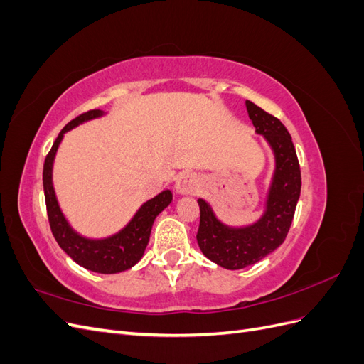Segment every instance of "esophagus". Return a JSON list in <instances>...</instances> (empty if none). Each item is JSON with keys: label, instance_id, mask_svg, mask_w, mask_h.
I'll return each mask as SVG.
<instances>
[{"label": "esophagus", "instance_id": "1", "mask_svg": "<svg viewBox=\"0 0 364 364\" xmlns=\"http://www.w3.org/2000/svg\"><path fill=\"white\" fill-rule=\"evenodd\" d=\"M174 188H176V193L181 196L194 194L197 190L200 188V181L193 173H183L179 176L178 181H176Z\"/></svg>", "mask_w": 364, "mask_h": 364}]
</instances>
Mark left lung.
Returning <instances> with one entry per match:
<instances>
[{"label": "left lung", "instance_id": "left-lung-1", "mask_svg": "<svg viewBox=\"0 0 364 364\" xmlns=\"http://www.w3.org/2000/svg\"><path fill=\"white\" fill-rule=\"evenodd\" d=\"M246 109L255 132L267 141L274 159L261 217L250 225L232 226L222 222L205 199H197L200 206L197 243L208 259L228 270L252 266L284 243L301 196L299 161L289 130L255 103L246 100Z\"/></svg>", "mask_w": 364, "mask_h": 364}]
</instances>
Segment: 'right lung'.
Listing matches in <instances>:
<instances>
[{
	"label": "right lung",
	"instance_id": "obj_1",
	"mask_svg": "<svg viewBox=\"0 0 364 364\" xmlns=\"http://www.w3.org/2000/svg\"><path fill=\"white\" fill-rule=\"evenodd\" d=\"M106 112L100 109H94L86 114H82L65 126L50 150L43 162V193H46V203L48 213V222L51 232L56 238L58 245L65 250L70 258H73L79 266L105 274H112L129 270L144 255V250L149 245L151 226L155 218L167 208L173 194L170 190H164L153 199L147 200L139 206L135 215L129 220V223L119 229L118 232L103 237L90 238L77 232L62 213L58 202L56 191L53 185V164L56 158L58 149L63 139V135L71 129L80 126L86 121L105 117Z\"/></svg>",
	"mask_w": 364,
	"mask_h": 364
}]
</instances>
